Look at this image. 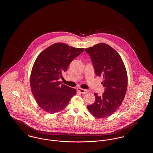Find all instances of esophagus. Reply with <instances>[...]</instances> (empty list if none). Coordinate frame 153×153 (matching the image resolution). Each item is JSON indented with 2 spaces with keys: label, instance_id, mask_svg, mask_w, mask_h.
<instances>
[{
  "label": "esophagus",
  "instance_id": "obj_1",
  "mask_svg": "<svg viewBox=\"0 0 153 153\" xmlns=\"http://www.w3.org/2000/svg\"><path fill=\"white\" fill-rule=\"evenodd\" d=\"M77 91L80 92L81 94H85L88 92V91L87 89H82L81 88H77Z\"/></svg>",
  "mask_w": 153,
  "mask_h": 153
}]
</instances>
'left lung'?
Instances as JSON below:
<instances>
[{
	"label": "left lung",
	"instance_id": "obj_1",
	"mask_svg": "<svg viewBox=\"0 0 153 153\" xmlns=\"http://www.w3.org/2000/svg\"><path fill=\"white\" fill-rule=\"evenodd\" d=\"M85 51L91 57L96 74L103 77L102 84L105 87L102 96L95 93V102L88 105V109L96 117H109L120 106L126 94V67L119 53L107 44H97Z\"/></svg>",
	"mask_w": 153,
	"mask_h": 153
}]
</instances>
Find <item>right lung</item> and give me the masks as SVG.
<instances>
[{
	"label": "right lung",
	"instance_id": "obj_1",
	"mask_svg": "<svg viewBox=\"0 0 153 153\" xmlns=\"http://www.w3.org/2000/svg\"><path fill=\"white\" fill-rule=\"evenodd\" d=\"M84 48H75L64 43L53 44L36 58L30 75V87L36 103L48 113L62 111L76 90L58 79L62 77L70 63L79 56Z\"/></svg>",
	"mask_w": 153,
	"mask_h": 153
}]
</instances>
